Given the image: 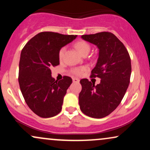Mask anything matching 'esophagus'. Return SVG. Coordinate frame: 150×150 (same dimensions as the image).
<instances>
[{
	"instance_id": "obj_1",
	"label": "esophagus",
	"mask_w": 150,
	"mask_h": 150,
	"mask_svg": "<svg viewBox=\"0 0 150 150\" xmlns=\"http://www.w3.org/2000/svg\"><path fill=\"white\" fill-rule=\"evenodd\" d=\"M73 82H80V80L78 78H76V77H74V78H73Z\"/></svg>"
}]
</instances>
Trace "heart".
<instances>
[{
  "mask_svg": "<svg viewBox=\"0 0 150 150\" xmlns=\"http://www.w3.org/2000/svg\"><path fill=\"white\" fill-rule=\"evenodd\" d=\"M75 49H77V51H78L79 53H80L81 55L85 54V53L89 52V50H90V46L87 42H84V41H79L75 43ZM65 49L64 48H62L59 51V58H62L63 56V53H64ZM85 70V68H75L73 70V73L77 75H81L83 73V71Z\"/></svg>",
  "mask_w": 150,
  "mask_h": 150,
  "instance_id": "b5f03b06",
  "label": "heart"
}]
</instances>
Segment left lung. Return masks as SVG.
Wrapping results in <instances>:
<instances>
[{
  "label": "left lung",
  "mask_w": 150,
  "mask_h": 150,
  "mask_svg": "<svg viewBox=\"0 0 150 150\" xmlns=\"http://www.w3.org/2000/svg\"><path fill=\"white\" fill-rule=\"evenodd\" d=\"M81 38L99 50L92 77H99L97 85L82 79L79 104L82 112L89 117L101 118L113 112L120 104L130 83L131 62L125 46L111 32L85 34Z\"/></svg>",
  "instance_id": "8db88e82"
}]
</instances>
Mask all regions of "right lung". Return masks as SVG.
Segmentation results:
<instances>
[{"label": "right lung", "instance_id": "1", "mask_svg": "<svg viewBox=\"0 0 150 150\" xmlns=\"http://www.w3.org/2000/svg\"><path fill=\"white\" fill-rule=\"evenodd\" d=\"M77 37L41 32L22 50L18 78L20 90L30 109L42 118H50L61 112L63 98L73 80L68 76L56 80L51 76V68L60 64L61 48Z\"/></svg>", "mask_w": 150, "mask_h": 150}]
</instances>
